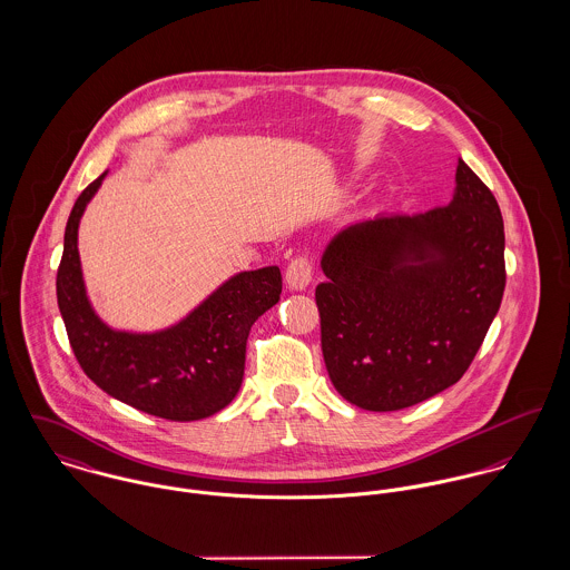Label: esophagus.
<instances>
[{"label":"esophagus","mask_w":570,"mask_h":570,"mask_svg":"<svg viewBox=\"0 0 570 570\" xmlns=\"http://www.w3.org/2000/svg\"><path fill=\"white\" fill-rule=\"evenodd\" d=\"M312 276H314V265L307 256H296L292 258V263L287 265V272H285V283L289 289H305L309 283H312Z\"/></svg>","instance_id":"esophagus-1"}]
</instances>
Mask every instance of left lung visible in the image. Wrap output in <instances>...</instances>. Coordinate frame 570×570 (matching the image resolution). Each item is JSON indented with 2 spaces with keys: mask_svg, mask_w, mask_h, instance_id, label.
<instances>
[{
  "mask_svg": "<svg viewBox=\"0 0 570 570\" xmlns=\"http://www.w3.org/2000/svg\"><path fill=\"white\" fill-rule=\"evenodd\" d=\"M316 287L321 342L335 391L391 412L456 384L504 292V226L495 197L459 158L448 206L377 215L325 247Z\"/></svg>",
  "mask_w": 570,
  "mask_h": 570,
  "instance_id": "8db88e82",
  "label": "left lung"
}]
</instances>
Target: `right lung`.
I'll return each mask as SVG.
<instances>
[{
  "instance_id": "right-lung-1",
  "label": "right lung",
  "mask_w": 570,
  "mask_h": 570,
  "mask_svg": "<svg viewBox=\"0 0 570 570\" xmlns=\"http://www.w3.org/2000/svg\"><path fill=\"white\" fill-rule=\"evenodd\" d=\"M107 170L75 204L57 272V301L85 375L114 400L168 421H197L242 389L249 328L281 298L276 265L239 272L175 325L151 333L111 328L94 312L79 256L82 213Z\"/></svg>"
}]
</instances>
